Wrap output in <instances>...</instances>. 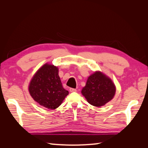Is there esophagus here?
<instances>
[{"label":"esophagus","instance_id":"34e87169","mask_svg":"<svg viewBox=\"0 0 148 148\" xmlns=\"http://www.w3.org/2000/svg\"><path fill=\"white\" fill-rule=\"evenodd\" d=\"M70 92H76L77 91V89L74 88H70Z\"/></svg>","mask_w":148,"mask_h":148}]
</instances>
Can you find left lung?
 I'll list each match as a JSON object with an SVG mask.
<instances>
[{
    "label": "left lung",
    "instance_id": "left-lung-1",
    "mask_svg": "<svg viewBox=\"0 0 148 148\" xmlns=\"http://www.w3.org/2000/svg\"><path fill=\"white\" fill-rule=\"evenodd\" d=\"M115 92L113 82L101 72H96L89 77L82 91L89 104L96 107L105 105L112 99Z\"/></svg>",
    "mask_w": 148,
    "mask_h": 148
}]
</instances>
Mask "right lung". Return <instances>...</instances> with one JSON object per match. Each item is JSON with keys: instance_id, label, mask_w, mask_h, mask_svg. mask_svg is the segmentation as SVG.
Here are the masks:
<instances>
[{"instance_id": "obj_1", "label": "right lung", "mask_w": 148, "mask_h": 148, "mask_svg": "<svg viewBox=\"0 0 148 148\" xmlns=\"http://www.w3.org/2000/svg\"><path fill=\"white\" fill-rule=\"evenodd\" d=\"M29 91L35 101L52 110L57 108L69 95L62 86L57 67L47 64L34 75Z\"/></svg>"}]
</instances>
